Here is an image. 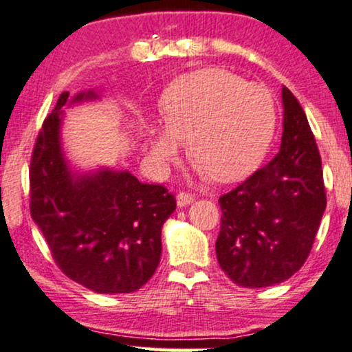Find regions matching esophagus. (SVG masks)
I'll use <instances>...</instances> for the list:
<instances>
[{
	"label": "esophagus",
	"instance_id": "obj_1",
	"mask_svg": "<svg viewBox=\"0 0 352 352\" xmlns=\"http://www.w3.org/2000/svg\"><path fill=\"white\" fill-rule=\"evenodd\" d=\"M194 199H196V196H194V194H190V192H179V194H177L176 201H177V206L184 207V206H188V204L194 202Z\"/></svg>",
	"mask_w": 352,
	"mask_h": 352
}]
</instances>
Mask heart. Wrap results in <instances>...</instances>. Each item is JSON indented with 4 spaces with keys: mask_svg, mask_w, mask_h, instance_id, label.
Returning <instances> with one entry per match:
<instances>
[{
    "mask_svg": "<svg viewBox=\"0 0 352 352\" xmlns=\"http://www.w3.org/2000/svg\"><path fill=\"white\" fill-rule=\"evenodd\" d=\"M166 127L150 132V151L162 166L176 163L189 143L192 166L215 183L251 175L274 140L277 106L263 85L246 83L223 68L176 78L162 98Z\"/></svg>",
    "mask_w": 352,
    "mask_h": 352,
    "instance_id": "heart-1",
    "label": "heart"
}]
</instances>
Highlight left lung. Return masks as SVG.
Segmentation results:
<instances>
[{
    "instance_id": "obj_1",
    "label": "left lung",
    "mask_w": 352,
    "mask_h": 352,
    "mask_svg": "<svg viewBox=\"0 0 352 352\" xmlns=\"http://www.w3.org/2000/svg\"><path fill=\"white\" fill-rule=\"evenodd\" d=\"M282 102L279 153L219 199L217 259L240 287H267L296 274L327 207L322 158L305 112L285 86Z\"/></svg>"
}]
</instances>
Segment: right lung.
<instances>
[{
	"label": "right lung",
	"instance_id": "1",
	"mask_svg": "<svg viewBox=\"0 0 352 352\" xmlns=\"http://www.w3.org/2000/svg\"><path fill=\"white\" fill-rule=\"evenodd\" d=\"M96 98L93 91L75 101ZM68 91L43 120L30 156L29 207L56 266L98 294L135 292L155 274L162 227L176 199L162 184L130 173L99 171L73 177L58 142Z\"/></svg>",
	"mask_w": 352,
	"mask_h": 352
}]
</instances>
